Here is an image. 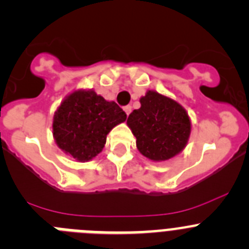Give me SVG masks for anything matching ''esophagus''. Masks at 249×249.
I'll use <instances>...</instances> for the list:
<instances>
[{"label": "esophagus", "mask_w": 249, "mask_h": 249, "mask_svg": "<svg viewBox=\"0 0 249 249\" xmlns=\"http://www.w3.org/2000/svg\"><path fill=\"white\" fill-rule=\"evenodd\" d=\"M123 109H124V111L126 113V115H129V114L131 113V107H130V106H125Z\"/></svg>", "instance_id": "34e87169"}]
</instances>
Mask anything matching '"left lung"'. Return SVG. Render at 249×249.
I'll return each mask as SVG.
<instances>
[{"mask_svg":"<svg viewBox=\"0 0 249 249\" xmlns=\"http://www.w3.org/2000/svg\"><path fill=\"white\" fill-rule=\"evenodd\" d=\"M141 107L127 118L141 155L151 161H167L183 151L192 124L185 109L173 99L148 90Z\"/></svg>","mask_w":249,"mask_h":249,"instance_id":"left-lung-1","label":"left lung"}]
</instances>
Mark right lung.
<instances>
[{"label":"right lung","instance_id":"add662e5","mask_svg":"<svg viewBox=\"0 0 249 249\" xmlns=\"http://www.w3.org/2000/svg\"><path fill=\"white\" fill-rule=\"evenodd\" d=\"M126 120L115 102H108L92 89L72 92L54 114L53 135L57 146L80 162L96 157L114 126Z\"/></svg>","mask_w":249,"mask_h":249}]
</instances>
